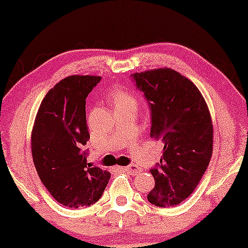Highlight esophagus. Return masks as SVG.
I'll return each instance as SVG.
<instances>
[{
    "mask_svg": "<svg viewBox=\"0 0 248 248\" xmlns=\"http://www.w3.org/2000/svg\"><path fill=\"white\" fill-rule=\"evenodd\" d=\"M122 169L126 170V171L129 172L130 175H136V173L140 172V169H139L138 166H135V164H129V166L122 168Z\"/></svg>",
    "mask_w": 248,
    "mask_h": 248,
    "instance_id": "1",
    "label": "esophagus"
}]
</instances>
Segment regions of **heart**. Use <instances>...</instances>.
Listing matches in <instances>:
<instances>
[{
  "mask_svg": "<svg viewBox=\"0 0 248 248\" xmlns=\"http://www.w3.org/2000/svg\"><path fill=\"white\" fill-rule=\"evenodd\" d=\"M110 99H112L114 108L132 107L136 109V107H138V98L128 90L116 88L110 95Z\"/></svg>",
  "mask_w": 248,
  "mask_h": 248,
  "instance_id": "heart-1",
  "label": "heart"
}]
</instances>
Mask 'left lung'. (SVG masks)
Returning a JSON list of instances; mask_svg holds the SVG:
<instances>
[{
  "label": "left lung",
  "instance_id": "left-lung-1",
  "mask_svg": "<svg viewBox=\"0 0 248 248\" xmlns=\"http://www.w3.org/2000/svg\"><path fill=\"white\" fill-rule=\"evenodd\" d=\"M152 115L150 136L163 142L160 163L150 169L155 186L149 203L177 205L189 197L209 167L213 127L203 95L191 80L171 69L130 76Z\"/></svg>",
  "mask_w": 248,
  "mask_h": 248
}]
</instances>
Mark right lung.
Here are the masks:
<instances>
[{
  "mask_svg": "<svg viewBox=\"0 0 248 248\" xmlns=\"http://www.w3.org/2000/svg\"><path fill=\"white\" fill-rule=\"evenodd\" d=\"M101 77L71 76L43 99L31 134L33 164L42 183L65 206H90L105 191L110 173L87 163L86 98Z\"/></svg>",
  "mask_w": 248,
  "mask_h": 248,
  "instance_id": "right-lung-1",
  "label": "right lung"
}]
</instances>
